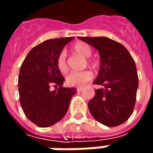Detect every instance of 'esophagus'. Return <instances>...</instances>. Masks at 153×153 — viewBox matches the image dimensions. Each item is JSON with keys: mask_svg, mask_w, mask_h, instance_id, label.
Returning <instances> with one entry per match:
<instances>
[{"mask_svg": "<svg viewBox=\"0 0 153 153\" xmlns=\"http://www.w3.org/2000/svg\"><path fill=\"white\" fill-rule=\"evenodd\" d=\"M82 89H83V88H77V91H78V92H81Z\"/></svg>", "mask_w": 153, "mask_h": 153, "instance_id": "obj_1", "label": "esophagus"}]
</instances>
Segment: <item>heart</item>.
I'll use <instances>...</instances> for the list:
<instances>
[{
	"label": "heart",
	"instance_id": "heart-1",
	"mask_svg": "<svg viewBox=\"0 0 153 153\" xmlns=\"http://www.w3.org/2000/svg\"><path fill=\"white\" fill-rule=\"evenodd\" d=\"M73 51L77 54L80 55L81 56L85 58H88L91 56V48L87 43L85 42H77L73 46ZM56 68L57 70L65 74L68 71V65L66 63V56L65 52L62 51L59 53V55L56 57ZM92 65V64H91ZM93 78V74L90 71H82L79 73H72L66 77L65 82L68 86L72 87H81L88 81L91 80Z\"/></svg>",
	"mask_w": 153,
	"mask_h": 153
}]
</instances>
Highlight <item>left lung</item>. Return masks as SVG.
I'll return each mask as SVG.
<instances>
[{"instance_id": "left-lung-1", "label": "left lung", "mask_w": 153, "mask_h": 153, "mask_svg": "<svg viewBox=\"0 0 153 153\" xmlns=\"http://www.w3.org/2000/svg\"><path fill=\"white\" fill-rule=\"evenodd\" d=\"M98 50L101 65L95 84L104 88L95 90L88 110L98 122L107 127L119 126L134 111L138 88L137 66L122 44L106 37H79Z\"/></svg>"}]
</instances>
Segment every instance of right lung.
<instances>
[{"label": "right lung", "mask_w": 153, "mask_h": 153, "mask_svg": "<svg viewBox=\"0 0 153 153\" xmlns=\"http://www.w3.org/2000/svg\"><path fill=\"white\" fill-rule=\"evenodd\" d=\"M74 38L45 41L33 48L25 56L18 75L19 101L26 118L41 128L60 121L68 111L74 88H64L65 78L56 61L65 45ZM56 90L51 91L50 88Z\"/></svg>", "instance_id": "add662e5"}]
</instances>
